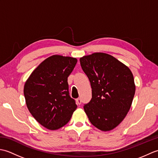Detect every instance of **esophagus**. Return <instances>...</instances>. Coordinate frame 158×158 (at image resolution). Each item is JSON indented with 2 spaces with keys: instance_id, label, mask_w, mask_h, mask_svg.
<instances>
[{
  "instance_id": "obj_1",
  "label": "esophagus",
  "mask_w": 158,
  "mask_h": 158,
  "mask_svg": "<svg viewBox=\"0 0 158 158\" xmlns=\"http://www.w3.org/2000/svg\"><path fill=\"white\" fill-rule=\"evenodd\" d=\"M77 104H78V105H81V99L80 98H78L77 99Z\"/></svg>"
}]
</instances>
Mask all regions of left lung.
<instances>
[{"label":"left lung","mask_w":158,"mask_h":158,"mask_svg":"<svg viewBox=\"0 0 158 158\" xmlns=\"http://www.w3.org/2000/svg\"><path fill=\"white\" fill-rule=\"evenodd\" d=\"M79 60L92 89L91 100L83 106L86 115L98 129L111 130L125 118L132 105L136 89L132 73L108 53H94Z\"/></svg>","instance_id":"8db88e82"}]
</instances>
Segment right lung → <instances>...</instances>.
<instances>
[{
  "instance_id": "obj_1",
  "label": "right lung",
  "mask_w": 158,
  "mask_h": 158,
  "mask_svg": "<svg viewBox=\"0 0 158 158\" xmlns=\"http://www.w3.org/2000/svg\"><path fill=\"white\" fill-rule=\"evenodd\" d=\"M75 58L53 55L33 70L24 84L23 94L30 113L47 129L55 130L69 122L77 108L69 96L68 77Z\"/></svg>"
}]
</instances>
